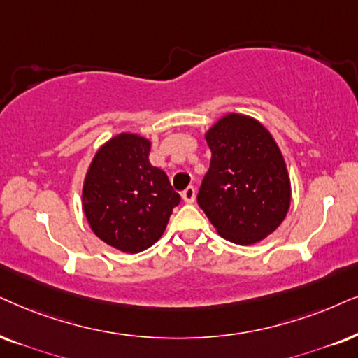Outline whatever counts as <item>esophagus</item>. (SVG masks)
<instances>
[{
	"label": "esophagus",
	"instance_id": "34e87169",
	"mask_svg": "<svg viewBox=\"0 0 358 358\" xmlns=\"http://www.w3.org/2000/svg\"><path fill=\"white\" fill-rule=\"evenodd\" d=\"M182 198L185 203H194V200H196V188L194 187H188L185 192L182 193Z\"/></svg>",
	"mask_w": 358,
	"mask_h": 358
}]
</instances>
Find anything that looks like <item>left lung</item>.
Here are the masks:
<instances>
[{
  "instance_id": "left-lung-1",
  "label": "left lung",
  "mask_w": 358,
  "mask_h": 358,
  "mask_svg": "<svg viewBox=\"0 0 358 358\" xmlns=\"http://www.w3.org/2000/svg\"><path fill=\"white\" fill-rule=\"evenodd\" d=\"M210 170L198 205L220 236L241 246L274 233L291 206V178L282 152L255 117L226 114L206 130Z\"/></svg>"
}]
</instances>
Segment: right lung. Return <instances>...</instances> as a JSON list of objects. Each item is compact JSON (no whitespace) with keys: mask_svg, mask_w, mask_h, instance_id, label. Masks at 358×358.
<instances>
[{"mask_svg":"<svg viewBox=\"0 0 358 358\" xmlns=\"http://www.w3.org/2000/svg\"><path fill=\"white\" fill-rule=\"evenodd\" d=\"M152 142L122 132L90 162L83 185V210L94 234L115 250L135 255L155 244L180 194L148 160Z\"/></svg>","mask_w":358,"mask_h":358,"instance_id":"1","label":"right lung"}]
</instances>
